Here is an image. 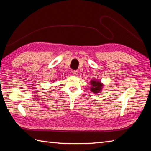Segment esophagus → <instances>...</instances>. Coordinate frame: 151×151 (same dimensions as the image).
<instances>
[{
  "mask_svg": "<svg viewBox=\"0 0 151 151\" xmlns=\"http://www.w3.org/2000/svg\"><path fill=\"white\" fill-rule=\"evenodd\" d=\"M72 73L73 74V75L76 76V75H77V74H78V71H77V70H73L72 71Z\"/></svg>",
  "mask_w": 151,
  "mask_h": 151,
  "instance_id": "obj_1",
  "label": "esophagus"
}]
</instances>
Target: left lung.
Returning <instances> with one entry per match:
<instances>
[{"mask_svg":"<svg viewBox=\"0 0 151 151\" xmlns=\"http://www.w3.org/2000/svg\"><path fill=\"white\" fill-rule=\"evenodd\" d=\"M91 87L90 88V90L92 93L94 94H98L100 93L103 87V84L99 80L97 81L96 79L91 80Z\"/></svg>","mask_w":151,"mask_h":151,"instance_id":"obj_1","label":"left lung"}]
</instances>
